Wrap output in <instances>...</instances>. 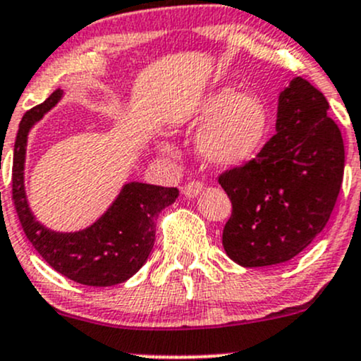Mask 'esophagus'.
Here are the masks:
<instances>
[{
	"label": "esophagus",
	"instance_id": "obj_1",
	"mask_svg": "<svg viewBox=\"0 0 361 361\" xmlns=\"http://www.w3.org/2000/svg\"><path fill=\"white\" fill-rule=\"evenodd\" d=\"M202 190H204V185H202L200 181L193 180V181H188V183L181 188V193H183L187 199H193V197L199 195Z\"/></svg>",
	"mask_w": 361,
	"mask_h": 361
}]
</instances>
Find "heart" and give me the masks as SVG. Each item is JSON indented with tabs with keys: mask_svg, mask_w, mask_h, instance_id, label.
<instances>
[{
	"mask_svg": "<svg viewBox=\"0 0 361 361\" xmlns=\"http://www.w3.org/2000/svg\"><path fill=\"white\" fill-rule=\"evenodd\" d=\"M190 132H202L200 152L211 164L236 168L262 147L269 130V113L255 94H238L223 87L209 94L188 120ZM162 150H169L162 145Z\"/></svg>",
	"mask_w": 361,
	"mask_h": 361,
	"instance_id": "1",
	"label": "heart"
}]
</instances>
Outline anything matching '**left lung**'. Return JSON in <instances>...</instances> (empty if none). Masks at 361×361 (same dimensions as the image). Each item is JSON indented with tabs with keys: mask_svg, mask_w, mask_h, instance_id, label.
Here are the masks:
<instances>
[{
	"mask_svg": "<svg viewBox=\"0 0 361 361\" xmlns=\"http://www.w3.org/2000/svg\"><path fill=\"white\" fill-rule=\"evenodd\" d=\"M329 102L302 77L279 94L277 133L252 161L219 174L233 212L228 257L243 267L291 260L324 229L338 200L344 144Z\"/></svg>",
	"mask_w": 361,
	"mask_h": 361,
	"instance_id": "1",
	"label": "left lung"
}]
</instances>
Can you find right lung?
Segmentation results:
<instances>
[{
    "instance_id": "right-lung-1",
    "label": "right lung",
    "mask_w": 361,
    "mask_h": 361,
    "mask_svg": "<svg viewBox=\"0 0 361 361\" xmlns=\"http://www.w3.org/2000/svg\"><path fill=\"white\" fill-rule=\"evenodd\" d=\"M61 97V90H54L20 121L13 150L11 199L23 233L54 271L85 286H114L130 279L149 259L156 238V217L178 199V188L138 181L126 183L108 211L82 231H51L35 221L23 187L27 137Z\"/></svg>"
}]
</instances>
